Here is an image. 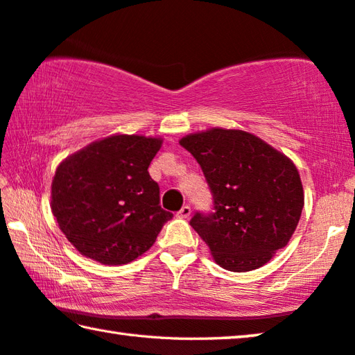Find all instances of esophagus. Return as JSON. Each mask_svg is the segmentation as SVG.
Returning a JSON list of instances; mask_svg holds the SVG:
<instances>
[{"mask_svg":"<svg viewBox=\"0 0 355 355\" xmlns=\"http://www.w3.org/2000/svg\"><path fill=\"white\" fill-rule=\"evenodd\" d=\"M191 212H192V209H191V206H188V205H184L182 209H180L178 212H177V217H180V218H188L189 216H191Z\"/></svg>","mask_w":355,"mask_h":355,"instance_id":"1","label":"esophagus"}]
</instances>
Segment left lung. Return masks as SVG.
Returning a JSON list of instances; mask_svg holds the SVG:
<instances>
[{"label": "left lung", "instance_id": "8db88e82", "mask_svg": "<svg viewBox=\"0 0 355 355\" xmlns=\"http://www.w3.org/2000/svg\"><path fill=\"white\" fill-rule=\"evenodd\" d=\"M197 159L214 212L191 218L216 261L250 272L284 248L300 222L304 191L293 161L256 135L214 127L180 139Z\"/></svg>", "mask_w": 355, "mask_h": 355}]
</instances>
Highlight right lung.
<instances>
[{"instance_id": "add662e5", "label": "right lung", "mask_w": 355, "mask_h": 355, "mask_svg": "<svg viewBox=\"0 0 355 355\" xmlns=\"http://www.w3.org/2000/svg\"><path fill=\"white\" fill-rule=\"evenodd\" d=\"M163 139L112 135L59 164L51 209L62 233L82 256L122 266L144 254L172 212L159 206L149 166Z\"/></svg>"}]
</instances>
